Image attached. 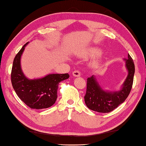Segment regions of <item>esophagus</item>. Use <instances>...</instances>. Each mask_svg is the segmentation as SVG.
I'll return each instance as SVG.
<instances>
[{
  "label": "esophagus",
  "instance_id": "obj_1",
  "mask_svg": "<svg viewBox=\"0 0 146 146\" xmlns=\"http://www.w3.org/2000/svg\"><path fill=\"white\" fill-rule=\"evenodd\" d=\"M73 75L75 77H79L80 76V72L78 70H75L73 72Z\"/></svg>",
  "mask_w": 146,
  "mask_h": 146
}]
</instances>
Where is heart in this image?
Listing matches in <instances>:
<instances>
[{"mask_svg": "<svg viewBox=\"0 0 146 146\" xmlns=\"http://www.w3.org/2000/svg\"><path fill=\"white\" fill-rule=\"evenodd\" d=\"M102 52V50L100 48H92L91 49H90L89 50L87 51V52H86L85 54L90 56H98L99 54H100ZM99 62L98 61H95L93 62V66H97L98 65Z\"/></svg>", "mask_w": 146, "mask_h": 146, "instance_id": "b5f03b06", "label": "heart"}]
</instances>
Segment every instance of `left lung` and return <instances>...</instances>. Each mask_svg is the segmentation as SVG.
I'll list each match as a JSON object with an SVG mask.
<instances>
[{
  "instance_id": "1",
  "label": "left lung",
  "mask_w": 146,
  "mask_h": 146,
  "mask_svg": "<svg viewBox=\"0 0 146 146\" xmlns=\"http://www.w3.org/2000/svg\"><path fill=\"white\" fill-rule=\"evenodd\" d=\"M124 60L128 75L120 91H105L94 76L88 78L84 98L85 104L90 109L98 112L108 113L115 109L127 98L133 85L135 66L134 61L129 54L127 58H125Z\"/></svg>"
}]
</instances>
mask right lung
I'll return each mask as SVG.
<instances>
[{
    "instance_id": "add662e5",
    "label": "right lung",
    "mask_w": 146,
    "mask_h": 146,
    "mask_svg": "<svg viewBox=\"0 0 146 146\" xmlns=\"http://www.w3.org/2000/svg\"><path fill=\"white\" fill-rule=\"evenodd\" d=\"M27 42L15 55L11 71L13 88L21 100L33 109H43L51 107L57 98L58 85L69 78L68 73L49 74L42 78L29 80L21 70V57Z\"/></svg>"
}]
</instances>
